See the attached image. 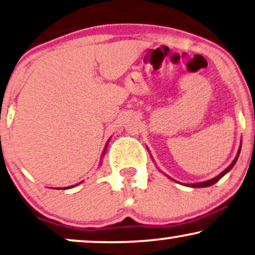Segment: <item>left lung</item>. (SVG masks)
<instances>
[{"instance_id":"left-lung-1","label":"left lung","mask_w":255,"mask_h":255,"mask_svg":"<svg viewBox=\"0 0 255 255\" xmlns=\"http://www.w3.org/2000/svg\"><path fill=\"white\" fill-rule=\"evenodd\" d=\"M240 150H241V144H240V146H239V150H238V153H237V156H236V158H234V160L232 161V164L230 165L229 167L226 168V170H224L223 172H221V173L219 174V176H217V177H214V178H212V179H210V180H206V181H201V183H194V184H188V185H186V186H190V187H208V186H211V185H213V184H216L217 181H219L221 178H223L225 174L227 173V172L229 171H231L232 170V167L234 166V165H236V163H237V160H238V158H239V154H240Z\"/></svg>"}]
</instances>
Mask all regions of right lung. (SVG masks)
<instances>
[{
    "mask_svg": "<svg viewBox=\"0 0 255 255\" xmlns=\"http://www.w3.org/2000/svg\"><path fill=\"white\" fill-rule=\"evenodd\" d=\"M109 141H110V139H109V140L107 141V145H105V147H104V151H103V156H104V154H105V151H107V147H108V144H109ZM74 186H75V185H72L71 187H74ZM67 188H70V187H67Z\"/></svg>",
    "mask_w": 255,
    "mask_h": 255,
    "instance_id": "1",
    "label": "right lung"
}]
</instances>
